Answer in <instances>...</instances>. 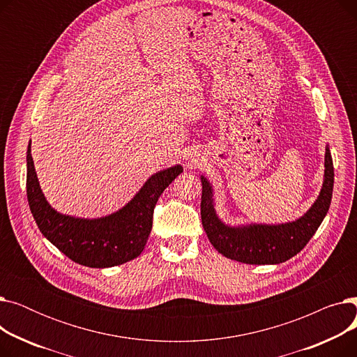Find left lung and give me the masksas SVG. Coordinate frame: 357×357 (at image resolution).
<instances>
[{
	"mask_svg": "<svg viewBox=\"0 0 357 357\" xmlns=\"http://www.w3.org/2000/svg\"><path fill=\"white\" fill-rule=\"evenodd\" d=\"M324 181L311 208L295 221L284 224H248L229 226L214 208V191L205 176H201V221L211 245L231 260L249 265H278L301 252L320 227L331 204L334 167L328 146L326 147Z\"/></svg>",
	"mask_w": 357,
	"mask_h": 357,
	"instance_id": "left-lung-1",
	"label": "left lung"
}]
</instances>
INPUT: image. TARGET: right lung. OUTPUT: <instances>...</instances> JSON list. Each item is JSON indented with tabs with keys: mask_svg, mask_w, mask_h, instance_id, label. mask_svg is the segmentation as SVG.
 <instances>
[{
	"mask_svg": "<svg viewBox=\"0 0 357 357\" xmlns=\"http://www.w3.org/2000/svg\"><path fill=\"white\" fill-rule=\"evenodd\" d=\"M183 171L181 165L150 176L123 208L100 218L61 214L42 192L27 147V199L42 234L70 260L88 268H111L136 259L152 231L155 205L171 182Z\"/></svg>",
	"mask_w": 357,
	"mask_h": 357,
	"instance_id": "add662e5",
	"label": "right lung"
}]
</instances>
